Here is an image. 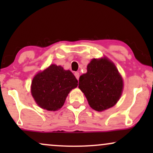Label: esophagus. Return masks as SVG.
<instances>
[{
  "label": "esophagus",
  "instance_id": "1",
  "mask_svg": "<svg viewBox=\"0 0 153 153\" xmlns=\"http://www.w3.org/2000/svg\"><path fill=\"white\" fill-rule=\"evenodd\" d=\"M74 75H75V78H76L77 79H79V77H80V75H79V73L78 72H75V73H74Z\"/></svg>",
  "mask_w": 153,
  "mask_h": 153
}]
</instances>
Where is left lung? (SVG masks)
I'll return each mask as SVG.
<instances>
[{
  "mask_svg": "<svg viewBox=\"0 0 153 153\" xmlns=\"http://www.w3.org/2000/svg\"><path fill=\"white\" fill-rule=\"evenodd\" d=\"M78 88L93 109L102 111L114 106L120 99L123 80L117 67L103 57L93 59L87 66V73L80 75Z\"/></svg>",
  "mask_w": 153,
  "mask_h": 153,
  "instance_id": "1",
  "label": "left lung"
}]
</instances>
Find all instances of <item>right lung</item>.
I'll list each match as a JSON object with an SVG mask.
<instances>
[{
  "instance_id": "right-lung-1",
  "label": "right lung",
  "mask_w": 153,
  "mask_h": 153,
  "mask_svg": "<svg viewBox=\"0 0 153 153\" xmlns=\"http://www.w3.org/2000/svg\"><path fill=\"white\" fill-rule=\"evenodd\" d=\"M77 86L78 80L71 71L51 65L35 75L31 92L39 106L48 111H57L63 106L70 91Z\"/></svg>"
}]
</instances>
